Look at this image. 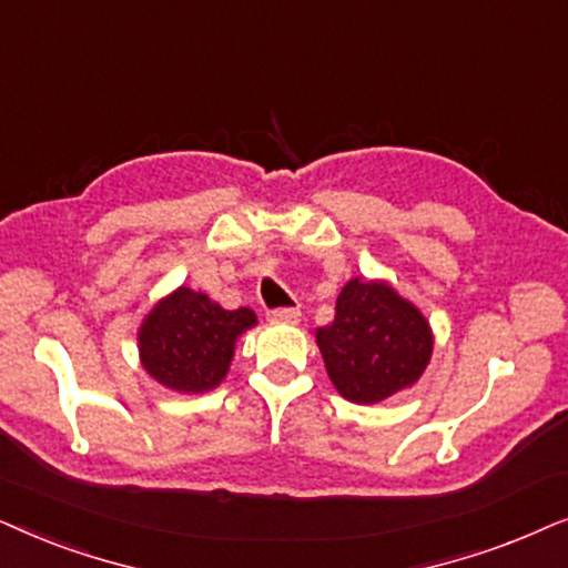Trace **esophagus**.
<instances>
[{"mask_svg": "<svg viewBox=\"0 0 568 568\" xmlns=\"http://www.w3.org/2000/svg\"><path fill=\"white\" fill-rule=\"evenodd\" d=\"M272 322H285V324H293L301 320V312L298 308H275V312L267 314Z\"/></svg>", "mask_w": 568, "mask_h": 568, "instance_id": "1", "label": "esophagus"}]
</instances>
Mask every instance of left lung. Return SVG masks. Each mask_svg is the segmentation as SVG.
Segmentation results:
<instances>
[{
    "label": "left lung",
    "instance_id": "8db88e82",
    "mask_svg": "<svg viewBox=\"0 0 568 568\" xmlns=\"http://www.w3.org/2000/svg\"><path fill=\"white\" fill-rule=\"evenodd\" d=\"M329 382L355 405H376L410 389L428 368L434 332L413 301L387 280H347L335 320L316 329Z\"/></svg>",
    "mask_w": 568,
    "mask_h": 568
}]
</instances>
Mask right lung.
<instances>
[{
    "mask_svg": "<svg viewBox=\"0 0 568 568\" xmlns=\"http://www.w3.org/2000/svg\"><path fill=\"white\" fill-rule=\"evenodd\" d=\"M252 327V308L229 312L207 293L181 285L158 301L140 324L142 368L165 389L202 395L225 379L239 337Z\"/></svg>",
    "mask_w": 568,
    "mask_h": 568,
    "instance_id": "right-lung-1",
    "label": "right lung"
}]
</instances>
